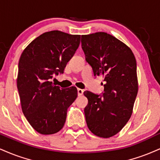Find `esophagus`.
Returning a JSON list of instances; mask_svg holds the SVG:
<instances>
[{
	"label": "esophagus",
	"instance_id": "esophagus-1",
	"mask_svg": "<svg viewBox=\"0 0 160 160\" xmlns=\"http://www.w3.org/2000/svg\"><path fill=\"white\" fill-rule=\"evenodd\" d=\"M83 90L81 89V88H78V96H81L82 94H83Z\"/></svg>",
	"mask_w": 160,
	"mask_h": 160
}]
</instances>
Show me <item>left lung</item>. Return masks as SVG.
Segmentation results:
<instances>
[{"label":"left lung","mask_w":160,"mask_h":160,"mask_svg":"<svg viewBox=\"0 0 160 160\" xmlns=\"http://www.w3.org/2000/svg\"><path fill=\"white\" fill-rule=\"evenodd\" d=\"M81 46L94 75H103L105 81L103 93L84 92L86 124L95 135L109 138L132 115L138 92L136 58L130 48L104 32L82 36Z\"/></svg>","instance_id":"1"}]
</instances>
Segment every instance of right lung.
<instances>
[{"label": "right lung", "mask_w": 160, "mask_h": 160, "mask_svg": "<svg viewBox=\"0 0 160 160\" xmlns=\"http://www.w3.org/2000/svg\"><path fill=\"white\" fill-rule=\"evenodd\" d=\"M80 42V35L53 30L35 38L21 55L17 87L22 112L39 133L59 132L65 124L67 109L78 97L76 87L63 89L51 80L63 74Z\"/></svg>", "instance_id": "right-lung-1"}]
</instances>
